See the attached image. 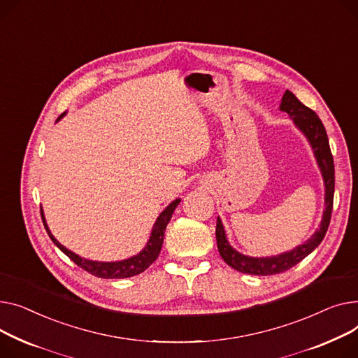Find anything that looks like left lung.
Masks as SVG:
<instances>
[{
	"label": "left lung",
	"mask_w": 358,
	"mask_h": 358,
	"mask_svg": "<svg viewBox=\"0 0 358 358\" xmlns=\"http://www.w3.org/2000/svg\"><path fill=\"white\" fill-rule=\"evenodd\" d=\"M279 110L285 111L289 115V118L293 120V124H295L296 129L306 137L308 143L312 147L313 156L317 159L318 167L324 179L325 208H324L320 228H317V231H315V233L305 243L299 244L298 247L292 248L289 251H285V253H280L276 256H268V257H251L237 251L228 243L222 221L218 217L215 236H217V245H218L220 256L229 267H233L241 273H247V275H256V276L278 275V273L286 271L290 267L298 264L321 244V241L327 234V229L331 221L335 176H334V159L331 155L329 141H328L324 124L320 120V117L315 114V111L308 108L306 105H303L290 91H286L283 94Z\"/></svg>",
	"instance_id": "left-lung-1"
}]
</instances>
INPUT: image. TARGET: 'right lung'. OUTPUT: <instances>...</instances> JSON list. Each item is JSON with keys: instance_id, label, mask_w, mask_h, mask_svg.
Instances as JSON below:
<instances>
[{"instance_id": "1", "label": "right lung", "mask_w": 358, "mask_h": 358, "mask_svg": "<svg viewBox=\"0 0 358 358\" xmlns=\"http://www.w3.org/2000/svg\"><path fill=\"white\" fill-rule=\"evenodd\" d=\"M66 115V113H63L62 115H59V118L56 120L60 121L63 117ZM180 199L176 198L173 202H171L167 205L163 211L160 213V215L157 217L153 228H152V234L149 241L144 245V248L140 251L138 255L131 256L125 260H120V262H96V260H90L85 257H80L73 251L68 250L65 245H62L50 233V229L48 227L43 209L41 211V220H43L45 228L48 231V234L50 237V240L65 253L73 263H76L79 267H82L83 270H87L91 275L101 278V279H124V278H131L136 275H140L141 271H144L147 267H149L160 255V250L163 245V238H164V231L167 224H169L176 206L179 205Z\"/></svg>"}]
</instances>
